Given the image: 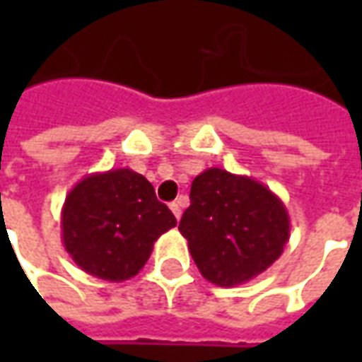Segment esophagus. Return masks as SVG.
Here are the masks:
<instances>
[{"label":"esophagus","instance_id":"1","mask_svg":"<svg viewBox=\"0 0 362 362\" xmlns=\"http://www.w3.org/2000/svg\"><path fill=\"white\" fill-rule=\"evenodd\" d=\"M170 211L174 213V217H176V219L180 221V217H182V205H180V202H173V204H170Z\"/></svg>","mask_w":362,"mask_h":362}]
</instances>
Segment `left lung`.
Listing matches in <instances>:
<instances>
[{
    "label": "left lung",
    "instance_id": "1",
    "mask_svg": "<svg viewBox=\"0 0 362 362\" xmlns=\"http://www.w3.org/2000/svg\"><path fill=\"white\" fill-rule=\"evenodd\" d=\"M178 230L205 279L236 287L283 254L291 221L287 207L262 182L213 166L192 182Z\"/></svg>",
    "mask_w": 362,
    "mask_h": 362
}]
</instances>
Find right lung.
Segmentation results:
<instances>
[{
  "mask_svg": "<svg viewBox=\"0 0 362 362\" xmlns=\"http://www.w3.org/2000/svg\"><path fill=\"white\" fill-rule=\"evenodd\" d=\"M176 227L151 182L132 168H112L77 182L62 207V243L77 266L122 283L147 264L158 236Z\"/></svg>",
  "mask_w": 362,
  "mask_h": 362,
  "instance_id": "obj_1",
  "label": "right lung"
}]
</instances>
